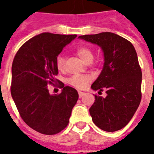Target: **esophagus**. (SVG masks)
<instances>
[{
	"label": "esophagus",
	"mask_w": 154,
	"mask_h": 154,
	"mask_svg": "<svg viewBox=\"0 0 154 154\" xmlns=\"http://www.w3.org/2000/svg\"><path fill=\"white\" fill-rule=\"evenodd\" d=\"M85 94V93H84V92L78 91V94H79V97H82L84 96Z\"/></svg>",
	"instance_id": "1"
}]
</instances>
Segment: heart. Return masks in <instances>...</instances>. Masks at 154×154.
<instances>
[{"label": "heart", "mask_w": 154, "mask_h": 154, "mask_svg": "<svg viewBox=\"0 0 154 154\" xmlns=\"http://www.w3.org/2000/svg\"><path fill=\"white\" fill-rule=\"evenodd\" d=\"M76 53L84 62L89 64L94 60V52L88 46H79L76 49ZM65 59L63 55H59L56 60V65L58 70H63L65 68ZM90 77L88 75H74L68 79L70 85L77 88L84 89L90 82Z\"/></svg>", "instance_id": "1"}]
</instances>
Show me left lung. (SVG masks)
Wrapping results in <instances>:
<instances>
[{
    "instance_id": "left-lung-1",
    "label": "left lung",
    "mask_w": 154,
    "mask_h": 154,
    "mask_svg": "<svg viewBox=\"0 0 154 154\" xmlns=\"http://www.w3.org/2000/svg\"><path fill=\"white\" fill-rule=\"evenodd\" d=\"M101 47L104 65L91 85L92 89L105 90L106 97L95 95L89 109L97 126L106 132L124 128L134 117L141 99V69L134 45L128 40L112 32L78 37Z\"/></svg>"
}]
</instances>
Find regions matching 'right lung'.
<instances>
[{
	"label": "right lung",
	"mask_w": 154,
	"mask_h": 154,
	"mask_svg": "<svg viewBox=\"0 0 154 154\" xmlns=\"http://www.w3.org/2000/svg\"><path fill=\"white\" fill-rule=\"evenodd\" d=\"M77 35L42 32L25 42L16 54L12 65L11 95L20 117L41 134L53 135L67 126L78 93L70 86L60 94H50L49 84L58 74L56 60L63 48Z\"/></svg>",
	"instance_id": "obj_1"
}]
</instances>
